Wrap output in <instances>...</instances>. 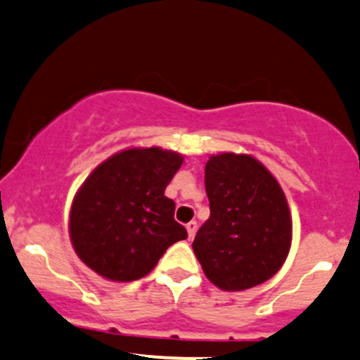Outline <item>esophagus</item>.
Segmentation results:
<instances>
[{
	"label": "esophagus",
	"mask_w": 360,
	"mask_h": 360,
	"mask_svg": "<svg viewBox=\"0 0 360 360\" xmlns=\"http://www.w3.org/2000/svg\"><path fill=\"white\" fill-rule=\"evenodd\" d=\"M186 229H188V236H190V238L195 236V233H196V221L188 222V224H186Z\"/></svg>",
	"instance_id": "34e87169"
}]
</instances>
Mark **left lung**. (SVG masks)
I'll list each match as a JSON object with an SVG mask.
<instances>
[{"label": "left lung", "mask_w": 360, "mask_h": 360, "mask_svg": "<svg viewBox=\"0 0 360 360\" xmlns=\"http://www.w3.org/2000/svg\"><path fill=\"white\" fill-rule=\"evenodd\" d=\"M210 217L193 250L207 278L224 291L262 285L291 247L288 202L276 177L250 155H212L205 165Z\"/></svg>", "instance_id": "obj_1"}]
</instances>
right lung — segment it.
<instances>
[{"mask_svg":"<svg viewBox=\"0 0 360 360\" xmlns=\"http://www.w3.org/2000/svg\"><path fill=\"white\" fill-rule=\"evenodd\" d=\"M183 155L158 146L127 148L101 162L75 193L69 233L79 259L101 278L141 279L165 250L186 240L164 195Z\"/></svg>","mask_w":360,"mask_h":360,"instance_id":"add662e5","label":"right lung"}]
</instances>
